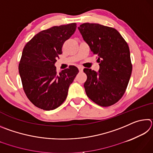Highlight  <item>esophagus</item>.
Listing matches in <instances>:
<instances>
[{"label":"esophagus","mask_w":153,"mask_h":153,"mask_svg":"<svg viewBox=\"0 0 153 153\" xmlns=\"http://www.w3.org/2000/svg\"><path fill=\"white\" fill-rule=\"evenodd\" d=\"M78 69H79V72H82V71H83V69H84V68H83L82 67H78Z\"/></svg>","instance_id":"34e87169"}]
</instances>
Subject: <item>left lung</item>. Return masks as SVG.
I'll list each match as a JSON object with an SVG mask.
<instances>
[{"label":"left lung","mask_w":153,"mask_h":153,"mask_svg":"<svg viewBox=\"0 0 153 153\" xmlns=\"http://www.w3.org/2000/svg\"><path fill=\"white\" fill-rule=\"evenodd\" d=\"M79 32L92 53L98 56V72L84 68V86L88 97L101 107H109L123 97L130 79L132 65L128 44L115 28L85 23Z\"/></svg>","instance_id":"8db88e82"}]
</instances>
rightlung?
<instances>
[{
  "label": "right lung",
  "instance_id": "add662e5",
  "mask_svg": "<svg viewBox=\"0 0 153 153\" xmlns=\"http://www.w3.org/2000/svg\"><path fill=\"white\" fill-rule=\"evenodd\" d=\"M76 24L54 26L41 31L23 49L19 72L23 88L36 107L55 109L66 99L78 69L74 65L56 73L55 63L64 42L74 34Z\"/></svg>",
  "mask_w": 153,
  "mask_h": 153
}]
</instances>
